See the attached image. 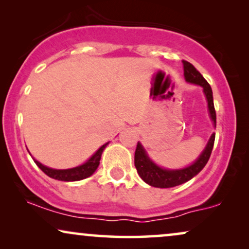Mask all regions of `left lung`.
<instances>
[{
  "instance_id": "8db88e82",
  "label": "left lung",
  "mask_w": 249,
  "mask_h": 249,
  "mask_svg": "<svg viewBox=\"0 0 249 249\" xmlns=\"http://www.w3.org/2000/svg\"><path fill=\"white\" fill-rule=\"evenodd\" d=\"M183 63V74H185V79L187 83H192L195 85H198L203 88L204 94H205L207 100V107H209L210 117L212 119L214 127H216V113L215 108H214L213 103V93L212 88H211L210 84L204 79V77L200 74L198 70L189 63L188 61H182ZM214 139H215V134H212L211 136L209 142H207L206 147L204 148L202 154L199 158L193 163L192 165L187 166L183 169L178 170H168L160 168L156 165L151 159L148 158L147 153L142 147L141 142H138L137 147H136L135 152V166L137 169V172L141 178L144 180L146 183L149 186L158 187V188H171V187H176L189 181L194 177L202 171L204 166L206 165L207 161H209L211 153H212Z\"/></svg>"
}]
</instances>
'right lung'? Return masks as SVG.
I'll return each mask as SVG.
<instances>
[{
  "instance_id": "right-lung-1",
  "label": "right lung",
  "mask_w": 249,
  "mask_h": 249,
  "mask_svg": "<svg viewBox=\"0 0 249 249\" xmlns=\"http://www.w3.org/2000/svg\"><path fill=\"white\" fill-rule=\"evenodd\" d=\"M107 144L108 142L104 144L103 146H101V147L96 151V153H95V154L91 156L88 161H86L84 164H81L79 166H76V168L56 170V169H52V168H49V166L43 165L42 163L36 161L35 159H34V162H35L37 166H38V168L42 170L45 175L49 176L50 178H53L55 180H61V181H78V180L88 178V177H90L95 171H96L97 166L100 165L102 153H103L104 148L107 147Z\"/></svg>"
}]
</instances>
